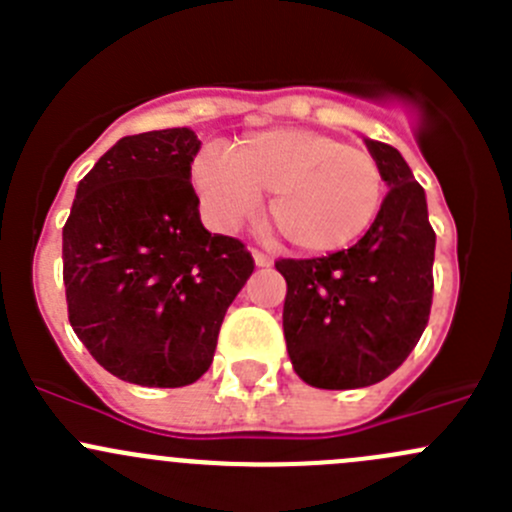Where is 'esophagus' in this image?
<instances>
[{
	"label": "esophagus",
	"mask_w": 512,
	"mask_h": 512,
	"mask_svg": "<svg viewBox=\"0 0 512 512\" xmlns=\"http://www.w3.org/2000/svg\"><path fill=\"white\" fill-rule=\"evenodd\" d=\"M252 257H255V265L257 267H270L275 262V257L270 252H262V250H252Z\"/></svg>",
	"instance_id": "obj_1"
}]
</instances>
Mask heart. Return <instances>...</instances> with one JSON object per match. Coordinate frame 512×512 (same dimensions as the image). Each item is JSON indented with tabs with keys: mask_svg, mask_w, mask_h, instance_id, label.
I'll list each match as a JSON object with an SVG mask.
<instances>
[{
	"mask_svg": "<svg viewBox=\"0 0 512 512\" xmlns=\"http://www.w3.org/2000/svg\"><path fill=\"white\" fill-rule=\"evenodd\" d=\"M193 185L218 225L232 227L270 195V223L304 252L344 250L376 220L384 175L369 151L304 128L240 138L230 153L205 148Z\"/></svg>",
	"mask_w": 512,
	"mask_h": 512,
	"instance_id": "b5f03b06",
	"label": "heart"
}]
</instances>
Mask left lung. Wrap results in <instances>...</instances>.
I'll return each mask as SVG.
<instances>
[{
    "mask_svg": "<svg viewBox=\"0 0 512 512\" xmlns=\"http://www.w3.org/2000/svg\"><path fill=\"white\" fill-rule=\"evenodd\" d=\"M389 193L349 250L277 260L287 280V354L317 389H361L386 379L414 352L433 299L436 232L426 193L394 146L369 141Z\"/></svg>",
    "mask_w": 512,
    "mask_h": 512,
    "instance_id": "left-lung-1",
    "label": "left lung"
}]
</instances>
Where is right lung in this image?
Wrapping results in <instances>:
<instances>
[{
  "mask_svg": "<svg viewBox=\"0 0 512 512\" xmlns=\"http://www.w3.org/2000/svg\"><path fill=\"white\" fill-rule=\"evenodd\" d=\"M198 151L190 128L121 138L84 175L64 225L71 327L128 384L198 381L227 307L255 270L237 237L200 223L190 183Z\"/></svg>",
  "mask_w": 512,
  "mask_h": 512,
  "instance_id": "right-lung-1",
  "label": "right lung"
}]
</instances>
